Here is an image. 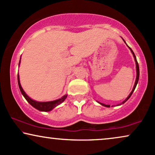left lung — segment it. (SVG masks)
<instances>
[{
  "mask_svg": "<svg viewBox=\"0 0 155 155\" xmlns=\"http://www.w3.org/2000/svg\"><path fill=\"white\" fill-rule=\"evenodd\" d=\"M122 40H123L124 41V43H126V42L124 41V40L123 39V38H122ZM127 47L130 48V51H131V53H132V55H133V57H134V61H135V64H136V72H137V76H136V80H135V82H134V87H133V88H132V92H130V95H128V97L126 98L125 100H124L123 102H122V103H120V104H118V105H120V104H124V102H125L126 101H127L128 100V99H129V98L131 97V95H132V94L133 93V92H134V89H135V87H136V86H137V83H138V81H139V78H140V69H139V65H138V63H137V58H136V56H135V55H134V52L132 51V50L131 49V48H130L129 46L127 45ZM99 104H101V105H102V106H104V107H110V105H109V104H103V103H101V102H97Z\"/></svg>",
  "mask_w": 155,
  "mask_h": 155,
  "instance_id": "1",
  "label": "left lung"
}]
</instances>
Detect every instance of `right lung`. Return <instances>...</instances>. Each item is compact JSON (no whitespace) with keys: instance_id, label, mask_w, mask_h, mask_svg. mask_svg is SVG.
Segmentation results:
<instances>
[{"instance_id":"obj_1","label":"right lung","mask_w":155,"mask_h":155,"mask_svg":"<svg viewBox=\"0 0 155 155\" xmlns=\"http://www.w3.org/2000/svg\"><path fill=\"white\" fill-rule=\"evenodd\" d=\"M20 63H21V59H20L18 66L20 65ZM18 86H19L20 90H21L22 95H23V97L25 98V100H27L29 104H31L33 107H35V109L39 110V111H42V112L51 111L52 110L57 107L58 105H59L60 104H61L62 102H63L64 101H65V100L66 99V97H67V96H68V95H65L64 96H63L61 98H60V99L53 100V101L38 102V101H36V100L31 99V98L25 93L23 88H22L21 82H20L19 74H18Z\"/></svg>"}]
</instances>
